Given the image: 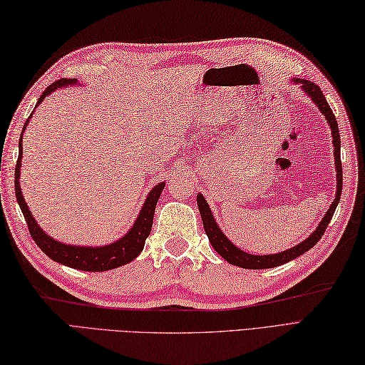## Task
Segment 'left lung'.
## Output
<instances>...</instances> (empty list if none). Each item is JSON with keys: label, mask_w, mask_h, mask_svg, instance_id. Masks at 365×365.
Wrapping results in <instances>:
<instances>
[{"label": "left lung", "mask_w": 365, "mask_h": 365, "mask_svg": "<svg viewBox=\"0 0 365 365\" xmlns=\"http://www.w3.org/2000/svg\"><path fill=\"white\" fill-rule=\"evenodd\" d=\"M293 83L301 84V89L306 92V94L311 97L312 102L317 105V108L322 111V114L327 118L329 128H331V136H332V145H334V160H336V178H337V191H336V199L334 202L331 204L328 208L327 215L323 216V220L320 221L319 226L314 230L312 235H309L304 242H301L299 245L290 247V250L277 252V254H267V255H255L245 252L237 247L230 240L222 234V230L220 229L218 224H216L213 213L208 207L207 200L202 195H197V207L200 212V218H202V224L205 229V234L210 240V243L213 246V250L218 252L224 260H227L229 263L235 267H242L247 269H263V268H274L279 265H284V263L290 262L293 259L299 257L301 254L307 252L311 247H314L319 240L323 237L324 230H327L328 224L332 218V215L336 212V207L340 200V195H342V161H340V135H339V127H337V120L336 115L332 114V110L329 108L327 98H324L322 89L317 86L315 83L309 81V80H299V78H292Z\"/></svg>", "instance_id": "left-lung-1"}]
</instances>
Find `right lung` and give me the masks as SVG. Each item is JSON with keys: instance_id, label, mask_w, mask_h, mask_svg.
<instances>
[{"instance_id": "add662e5", "label": "right lung", "mask_w": 365, "mask_h": 365, "mask_svg": "<svg viewBox=\"0 0 365 365\" xmlns=\"http://www.w3.org/2000/svg\"><path fill=\"white\" fill-rule=\"evenodd\" d=\"M71 84H76L75 80H59L50 84L48 88L43 91V94L41 98L37 100L36 106L38 103L43 102V98L46 96H50L51 92L56 89L66 88ZM33 115V114H31ZM31 115L28 120L23 125L21 135L25 131L28 122L31 119ZM23 138H20L19 141V160H17V166H15V197H17V202L21 208V213L25 216V221L28 224L29 234L33 237L36 245L41 247V250L48 255V257L58 263H63L66 267H71L75 269H83V271H108L113 268H118L125 265V263L135 260L141 251L144 250V243L145 238L150 235L152 230V224H153V213H155V207H157V202L160 199V195L163 188H165V182L158 183L157 187H153L150 190L149 195H147L145 202L139 212L138 218L135 221L133 226L127 232L125 235L119 238L118 242H114L111 245L106 246H73V245H66L61 243L58 240L51 238L46 232L41 229V226L36 222L33 218V213L26 205V200L23 197V192L20 188V166H21V155H23V145H21Z\"/></svg>"}]
</instances>
